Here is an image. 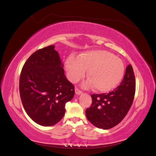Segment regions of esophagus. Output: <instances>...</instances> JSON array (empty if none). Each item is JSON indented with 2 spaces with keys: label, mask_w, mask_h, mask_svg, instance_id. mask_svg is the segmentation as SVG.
Segmentation results:
<instances>
[{
  "label": "esophagus",
  "mask_w": 156,
  "mask_h": 156,
  "mask_svg": "<svg viewBox=\"0 0 156 156\" xmlns=\"http://www.w3.org/2000/svg\"><path fill=\"white\" fill-rule=\"evenodd\" d=\"M75 93L77 94V95H80L81 94H83V91H82L81 90H80L78 88L76 87L75 88Z\"/></svg>",
  "instance_id": "1"
}]
</instances>
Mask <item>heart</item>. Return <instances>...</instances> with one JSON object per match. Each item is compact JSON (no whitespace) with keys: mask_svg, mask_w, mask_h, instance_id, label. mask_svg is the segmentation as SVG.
Masks as SVG:
<instances>
[{"mask_svg":"<svg viewBox=\"0 0 156 156\" xmlns=\"http://www.w3.org/2000/svg\"><path fill=\"white\" fill-rule=\"evenodd\" d=\"M65 70L69 80L78 81L88 69L89 78L83 83L85 88L94 87L97 91L106 93L120 84L125 73L122 60L105 50H91L81 54L79 58L71 55L65 60Z\"/></svg>","mask_w":156,"mask_h":156,"instance_id":"1","label":"heart"}]
</instances>
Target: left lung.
I'll return each instance as SVG.
<instances>
[{"mask_svg":"<svg viewBox=\"0 0 156 156\" xmlns=\"http://www.w3.org/2000/svg\"><path fill=\"white\" fill-rule=\"evenodd\" d=\"M136 92L133 67L129 65L122 83L109 94H91L92 103L87 109L88 120L96 127L109 129L118 125L127 114Z\"/></svg>","mask_w":156,"mask_h":156,"instance_id":"1","label":"left lung"}]
</instances>
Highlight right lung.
Here are the masks:
<instances>
[{
    "label": "right lung",
    "mask_w": 156,
    "mask_h": 156,
    "mask_svg": "<svg viewBox=\"0 0 156 156\" xmlns=\"http://www.w3.org/2000/svg\"><path fill=\"white\" fill-rule=\"evenodd\" d=\"M54 47H44L31 54L23 65L19 80L20 96L26 113L34 122L44 126L60 121L65 104L75 93Z\"/></svg>",
    "instance_id": "obj_1"
}]
</instances>
